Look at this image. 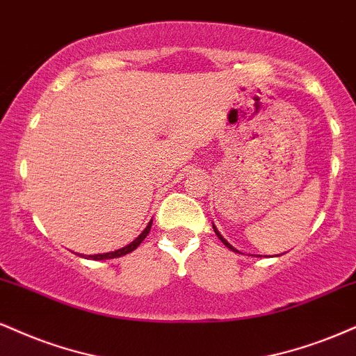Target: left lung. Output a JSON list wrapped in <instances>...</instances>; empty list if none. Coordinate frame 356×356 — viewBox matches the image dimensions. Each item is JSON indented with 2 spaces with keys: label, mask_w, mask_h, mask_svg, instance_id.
Returning a JSON list of instances; mask_svg holds the SVG:
<instances>
[{
  "label": "left lung",
  "mask_w": 356,
  "mask_h": 356,
  "mask_svg": "<svg viewBox=\"0 0 356 356\" xmlns=\"http://www.w3.org/2000/svg\"><path fill=\"white\" fill-rule=\"evenodd\" d=\"M212 229H213V232H216V235H217V237H219V238H220V242H222V243H224V245H225L227 248H230V250H232V252H235V254H237V252H238V250H237V248H235V247H232V245H230V243H229V242H227L224 237H222V235H220V232H219V230H217V227H216V225H213V224H212ZM238 254H241V252H238Z\"/></svg>",
  "instance_id": "1"
}]
</instances>
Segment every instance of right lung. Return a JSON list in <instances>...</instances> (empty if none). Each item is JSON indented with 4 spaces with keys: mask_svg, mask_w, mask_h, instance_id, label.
Segmentation results:
<instances>
[{
    "mask_svg": "<svg viewBox=\"0 0 356 356\" xmlns=\"http://www.w3.org/2000/svg\"><path fill=\"white\" fill-rule=\"evenodd\" d=\"M151 227H152V220L149 222L147 227H145V229L143 230V234H140L139 237H136L134 241H132L131 243H127L126 247L118 248V250H114V252H106V254H94V255H88V257H86V259H92V260H108V259H118V257H122V255H126V254H131V252H132V250H136V248L140 245V242H143L144 238L147 237V234L151 232Z\"/></svg>",
    "mask_w": 356,
    "mask_h": 356,
    "instance_id": "right-lung-1",
    "label": "right lung"
}]
</instances>
